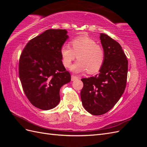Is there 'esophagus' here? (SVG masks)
<instances>
[{"label": "esophagus", "instance_id": "obj_1", "mask_svg": "<svg viewBox=\"0 0 147 147\" xmlns=\"http://www.w3.org/2000/svg\"><path fill=\"white\" fill-rule=\"evenodd\" d=\"M78 78L77 77H76V76H75V75H72V76H71V80L72 81H74V80H76L77 79H78Z\"/></svg>", "mask_w": 147, "mask_h": 147}]
</instances>
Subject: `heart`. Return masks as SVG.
I'll list each match as a JSON object with an SVG mask.
<instances>
[{"label": "heart", "mask_w": 147, "mask_h": 147, "mask_svg": "<svg viewBox=\"0 0 147 147\" xmlns=\"http://www.w3.org/2000/svg\"><path fill=\"white\" fill-rule=\"evenodd\" d=\"M70 45H64L60 53L62 62L65 67H69L77 57L78 60L71 67L75 73L87 71L96 74L101 69L104 62V51L97 42L89 37H78L70 42Z\"/></svg>", "instance_id": "obj_1"}]
</instances>
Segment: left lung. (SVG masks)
<instances>
[{
  "mask_svg": "<svg viewBox=\"0 0 147 147\" xmlns=\"http://www.w3.org/2000/svg\"><path fill=\"white\" fill-rule=\"evenodd\" d=\"M104 62L99 74L82 78L80 96L83 107L90 113L101 115L112 109L126 86L128 61L121 45L105 34H100Z\"/></svg>",
  "mask_w": 147,
  "mask_h": 147,
  "instance_id": "obj_1",
  "label": "left lung"
}]
</instances>
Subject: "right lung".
I'll return each instance as SVG.
<instances>
[{
	"label": "right lung",
	"instance_id": "right-lung-1",
	"mask_svg": "<svg viewBox=\"0 0 147 147\" xmlns=\"http://www.w3.org/2000/svg\"><path fill=\"white\" fill-rule=\"evenodd\" d=\"M65 29H48L31 39L21 53L19 76L26 97L35 107L50 110L60 101L59 91L70 82L60 50L69 38Z\"/></svg>",
	"mask_w": 147,
	"mask_h": 147
}]
</instances>
